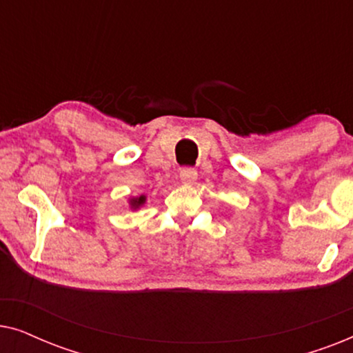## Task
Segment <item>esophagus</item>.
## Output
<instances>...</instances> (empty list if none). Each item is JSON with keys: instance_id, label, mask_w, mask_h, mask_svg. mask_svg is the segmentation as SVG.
<instances>
[{"instance_id": "obj_1", "label": "esophagus", "mask_w": 353, "mask_h": 353, "mask_svg": "<svg viewBox=\"0 0 353 353\" xmlns=\"http://www.w3.org/2000/svg\"><path fill=\"white\" fill-rule=\"evenodd\" d=\"M180 180L185 183V185H191L197 180V172L191 167H185L180 170Z\"/></svg>"}]
</instances>
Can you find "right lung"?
<instances>
[{"label": "right lung", "mask_w": 353, "mask_h": 353, "mask_svg": "<svg viewBox=\"0 0 353 353\" xmlns=\"http://www.w3.org/2000/svg\"><path fill=\"white\" fill-rule=\"evenodd\" d=\"M144 201H146V197H144V196L137 197V199H132V207H134V209H137V207L144 204Z\"/></svg>", "instance_id": "1"}]
</instances>
